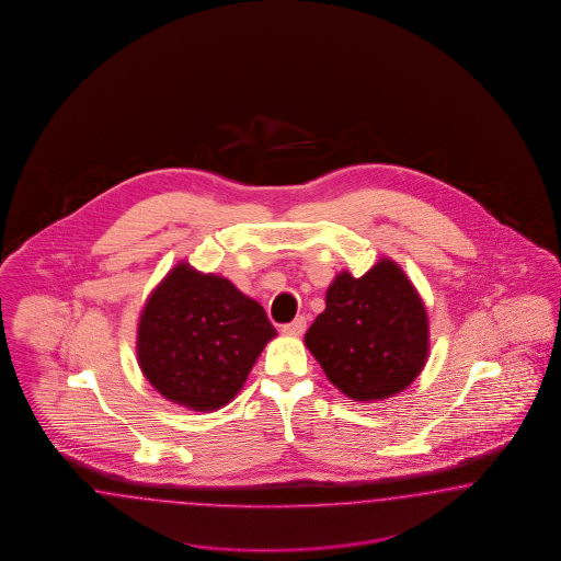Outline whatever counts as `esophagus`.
I'll use <instances>...</instances> for the list:
<instances>
[{
	"instance_id": "esophagus-1",
	"label": "esophagus",
	"mask_w": 561,
	"mask_h": 561,
	"mask_svg": "<svg viewBox=\"0 0 561 561\" xmlns=\"http://www.w3.org/2000/svg\"><path fill=\"white\" fill-rule=\"evenodd\" d=\"M306 329V319L305 317H296L291 323L284 324L282 327V331L286 333V335H302Z\"/></svg>"
}]
</instances>
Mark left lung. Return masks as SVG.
Here are the masks:
<instances>
[{"instance_id": "8db88e82", "label": "left lung", "mask_w": 561, "mask_h": 561, "mask_svg": "<svg viewBox=\"0 0 561 561\" xmlns=\"http://www.w3.org/2000/svg\"><path fill=\"white\" fill-rule=\"evenodd\" d=\"M305 341L343 394L387 399L408 389L424 368L427 314L405 273L382 259L362 277H335Z\"/></svg>"}]
</instances>
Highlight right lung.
<instances>
[{
  "mask_svg": "<svg viewBox=\"0 0 561 561\" xmlns=\"http://www.w3.org/2000/svg\"><path fill=\"white\" fill-rule=\"evenodd\" d=\"M272 337L275 329L263 306L228 279L181 263L141 312L137 359L164 399L209 411L240 391Z\"/></svg>",
  "mask_w": 561,
  "mask_h": 561,
  "instance_id": "1",
  "label": "right lung"
}]
</instances>
